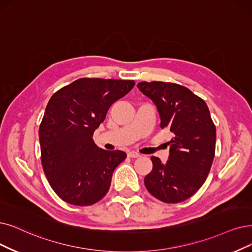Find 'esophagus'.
<instances>
[{
	"label": "esophagus",
	"instance_id": "esophagus-1",
	"mask_svg": "<svg viewBox=\"0 0 252 252\" xmlns=\"http://www.w3.org/2000/svg\"><path fill=\"white\" fill-rule=\"evenodd\" d=\"M128 157H131V158H137L140 157V154L135 152V151H131V152L128 153Z\"/></svg>",
	"mask_w": 252,
	"mask_h": 252
}]
</instances>
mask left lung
<instances>
[{
    "label": "left lung",
    "instance_id": "left-lung-1",
    "mask_svg": "<svg viewBox=\"0 0 252 252\" xmlns=\"http://www.w3.org/2000/svg\"><path fill=\"white\" fill-rule=\"evenodd\" d=\"M137 88L155 103L160 127L174 133L166 162L151 157L153 168L145 177V186L161 202L181 203L192 196L209 175L215 156L216 127L206 102L186 87L142 82Z\"/></svg>",
    "mask_w": 252,
    "mask_h": 252
}]
</instances>
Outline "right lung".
I'll return each instance as SVG.
<instances>
[{
  "instance_id": "obj_1",
  "label": "right lung",
  "mask_w": 252,
  "mask_h": 252,
  "mask_svg": "<svg viewBox=\"0 0 252 252\" xmlns=\"http://www.w3.org/2000/svg\"><path fill=\"white\" fill-rule=\"evenodd\" d=\"M134 85V80L79 78L49 99L39 127L41 163L49 185L64 202L91 206L107 193L126 153L99 149L93 133L110 105Z\"/></svg>"
}]
</instances>
